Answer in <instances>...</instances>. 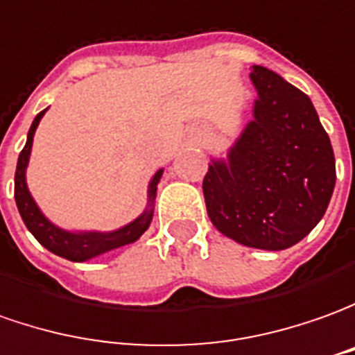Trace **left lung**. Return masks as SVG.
<instances>
[{
    "label": "left lung",
    "mask_w": 355,
    "mask_h": 355,
    "mask_svg": "<svg viewBox=\"0 0 355 355\" xmlns=\"http://www.w3.org/2000/svg\"><path fill=\"white\" fill-rule=\"evenodd\" d=\"M252 120L211 159L204 198L219 233L245 247L284 250L307 237L336 184L334 151L311 98L284 77L252 66Z\"/></svg>",
    "instance_id": "8db88e82"
}]
</instances>
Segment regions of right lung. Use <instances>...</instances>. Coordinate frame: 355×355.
Segmentation results:
<instances>
[{
    "label": "right lung",
    "mask_w": 355,
    "mask_h": 355,
    "mask_svg": "<svg viewBox=\"0 0 355 355\" xmlns=\"http://www.w3.org/2000/svg\"><path fill=\"white\" fill-rule=\"evenodd\" d=\"M44 112L46 108L42 112H38L33 120V126L26 134V144L23 151L19 153V161H17L15 202L26 229L35 235V239L42 247L48 248L50 252H54L58 257H62V259L71 260V262H85V260L105 254L108 250L136 243L137 239L146 233L151 219H153V204H155V196H157L159 180L163 177V168H159L149 180L147 206L144 214H139L134 221H130L124 227L107 231V233H103V231H67V229L58 227L40 211V208L36 206L35 198L31 196L28 187H26V167H28L31 149H33V137H35L38 122L42 120Z\"/></svg>",
    "instance_id": "1"
}]
</instances>
